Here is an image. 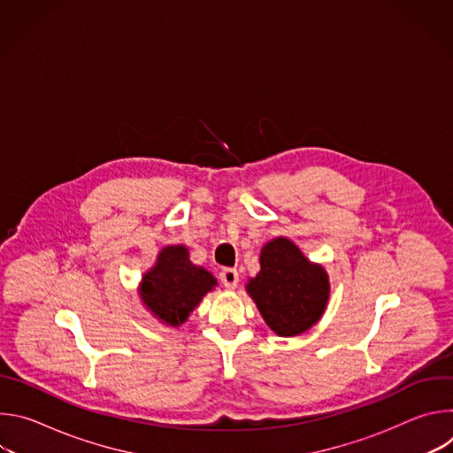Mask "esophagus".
Returning a JSON list of instances; mask_svg holds the SVG:
<instances>
[{
	"mask_svg": "<svg viewBox=\"0 0 453 453\" xmlns=\"http://www.w3.org/2000/svg\"><path fill=\"white\" fill-rule=\"evenodd\" d=\"M238 280H240V274H238V271L236 269H224L222 273H220V281H222V285L224 287H227V288H234L236 285H238Z\"/></svg>",
	"mask_w": 453,
	"mask_h": 453,
	"instance_id": "1",
	"label": "esophagus"
}]
</instances>
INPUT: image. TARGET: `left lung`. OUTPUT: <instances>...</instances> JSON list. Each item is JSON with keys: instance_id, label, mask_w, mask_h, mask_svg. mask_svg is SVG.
<instances>
[{"instance_id": "8db88e82", "label": "left lung", "mask_w": 453, "mask_h": 453, "mask_svg": "<svg viewBox=\"0 0 453 453\" xmlns=\"http://www.w3.org/2000/svg\"><path fill=\"white\" fill-rule=\"evenodd\" d=\"M262 271L247 285L265 322L278 335L292 337L311 328L325 311L330 283L325 269L310 264L287 238L269 242Z\"/></svg>"}]
</instances>
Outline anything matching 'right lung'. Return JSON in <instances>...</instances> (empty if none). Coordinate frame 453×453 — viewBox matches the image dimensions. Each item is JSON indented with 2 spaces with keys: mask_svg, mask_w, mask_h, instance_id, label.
<instances>
[{
  "mask_svg": "<svg viewBox=\"0 0 453 453\" xmlns=\"http://www.w3.org/2000/svg\"><path fill=\"white\" fill-rule=\"evenodd\" d=\"M215 285L208 271L189 262L186 247L172 245L159 252L156 267L143 276L142 299L166 325L179 326Z\"/></svg>",
  "mask_w": 453,
  "mask_h": 453,
  "instance_id": "1",
  "label": "right lung"
}]
</instances>
